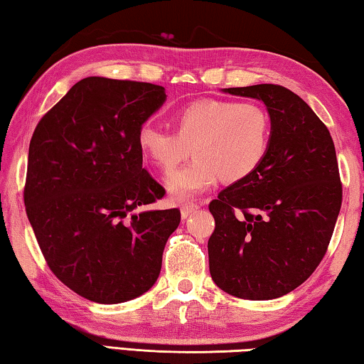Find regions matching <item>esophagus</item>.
<instances>
[{"label":"esophagus","mask_w":364,"mask_h":364,"mask_svg":"<svg viewBox=\"0 0 364 364\" xmlns=\"http://www.w3.org/2000/svg\"><path fill=\"white\" fill-rule=\"evenodd\" d=\"M200 205L199 204H193V202H186V204L181 205V217L186 220L189 218L191 215H193L194 212H197V208H199Z\"/></svg>","instance_id":"esophagus-1"}]
</instances>
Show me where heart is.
I'll use <instances>...</instances> for the list:
<instances>
[{"label":"heart","mask_w":364,"mask_h":364,"mask_svg":"<svg viewBox=\"0 0 364 364\" xmlns=\"http://www.w3.org/2000/svg\"><path fill=\"white\" fill-rule=\"evenodd\" d=\"M173 132L144 123L138 130L141 152L162 171H171L189 156L194 160L165 180L178 200L193 199L220 178L237 183L255 173L267 159L271 120L254 102L200 101L176 110Z\"/></svg>","instance_id":"obj_1"}]
</instances>
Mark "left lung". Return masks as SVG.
Masks as SVG:
<instances>
[{"mask_svg":"<svg viewBox=\"0 0 364 364\" xmlns=\"http://www.w3.org/2000/svg\"><path fill=\"white\" fill-rule=\"evenodd\" d=\"M262 101L269 114L267 159L208 205L215 231L208 267L239 299L271 300L310 278L328 250L342 205L334 141L311 107L279 85L225 88Z\"/></svg>","mask_w":364,"mask_h":364,"instance_id":"obj_1","label":"left lung"}]
</instances>
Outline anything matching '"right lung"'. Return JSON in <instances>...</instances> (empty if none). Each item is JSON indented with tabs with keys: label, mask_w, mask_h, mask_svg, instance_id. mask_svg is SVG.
Segmentation results:
<instances>
[{
	"label": "right lung",
	"mask_w": 364,
	"mask_h": 364,
	"mask_svg": "<svg viewBox=\"0 0 364 364\" xmlns=\"http://www.w3.org/2000/svg\"><path fill=\"white\" fill-rule=\"evenodd\" d=\"M159 85L88 77L36 125L23 202L56 278L96 304L149 291L162 268L178 208L138 207L165 189L143 168L138 130L165 102Z\"/></svg>",
	"instance_id": "right-lung-1"
}]
</instances>
